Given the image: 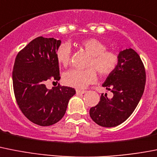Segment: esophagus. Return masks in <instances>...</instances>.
Listing matches in <instances>:
<instances>
[{
  "label": "esophagus",
  "mask_w": 157,
  "mask_h": 157,
  "mask_svg": "<svg viewBox=\"0 0 157 157\" xmlns=\"http://www.w3.org/2000/svg\"><path fill=\"white\" fill-rule=\"evenodd\" d=\"M86 90H76V93L77 94H85Z\"/></svg>",
  "instance_id": "34e87169"
}]
</instances>
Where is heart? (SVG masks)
I'll use <instances>...</instances> for the list:
<instances>
[{
    "instance_id": "b5f03b06",
    "label": "heart",
    "mask_w": 157,
    "mask_h": 157,
    "mask_svg": "<svg viewBox=\"0 0 157 157\" xmlns=\"http://www.w3.org/2000/svg\"><path fill=\"white\" fill-rule=\"evenodd\" d=\"M91 58L86 69H71L63 75V83L75 88H85L97 80L98 71L103 76L109 75L119 63L118 55L113 51L106 50V45L101 40L90 38L80 44ZM56 59L60 65L67 67L71 60V48L70 44H60L56 52Z\"/></svg>"
}]
</instances>
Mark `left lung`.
Masks as SVG:
<instances>
[{
	"mask_svg": "<svg viewBox=\"0 0 157 157\" xmlns=\"http://www.w3.org/2000/svg\"><path fill=\"white\" fill-rule=\"evenodd\" d=\"M119 63L102 86L113 96L101 94L100 101L90 109L92 120L102 127H114L126 121L138 105L146 82L144 66L139 55L132 48L121 52Z\"/></svg>",
	"mask_w": 157,
	"mask_h": 157,
	"instance_id": "obj_1",
	"label": "left lung"
}]
</instances>
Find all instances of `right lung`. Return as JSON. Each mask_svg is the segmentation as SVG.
<instances>
[{
  "label": "right lung",
  "mask_w": 157,
  "mask_h": 157,
  "mask_svg": "<svg viewBox=\"0 0 157 157\" xmlns=\"http://www.w3.org/2000/svg\"><path fill=\"white\" fill-rule=\"evenodd\" d=\"M61 44L54 38L37 37L18 52L13 71L15 98L25 117L40 126H48L61 120L70 98L76 93L68 86L49 90V80L60 79L56 52Z\"/></svg>",
  "instance_id": "right-lung-1"
}]
</instances>
